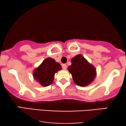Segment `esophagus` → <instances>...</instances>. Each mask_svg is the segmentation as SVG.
I'll list each match as a JSON object with an SVG mask.
<instances>
[{
    "instance_id": "esophagus-1",
    "label": "esophagus",
    "mask_w": 126,
    "mask_h": 126,
    "mask_svg": "<svg viewBox=\"0 0 126 126\" xmlns=\"http://www.w3.org/2000/svg\"><path fill=\"white\" fill-rule=\"evenodd\" d=\"M62 68L63 70H66L67 68V65L66 64H63L62 65Z\"/></svg>"
}]
</instances>
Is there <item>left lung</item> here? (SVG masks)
<instances>
[{
    "label": "left lung",
    "instance_id": "obj_1",
    "mask_svg": "<svg viewBox=\"0 0 126 126\" xmlns=\"http://www.w3.org/2000/svg\"><path fill=\"white\" fill-rule=\"evenodd\" d=\"M71 63L68 69L77 85L85 87L94 81L96 75L95 68L82 55H77L72 58Z\"/></svg>",
    "mask_w": 126,
    "mask_h": 126
}]
</instances>
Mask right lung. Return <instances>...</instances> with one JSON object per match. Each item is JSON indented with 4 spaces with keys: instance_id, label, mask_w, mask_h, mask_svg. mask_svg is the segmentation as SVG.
Instances as JSON below:
<instances>
[{
    "instance_id": "obj_1",
    "label": "right lung",
    "mask_w": 126,
    "mask_h": 126,
    "mask_svg": "<svg viewBox=\"0 0 126 126\" xmlns=\"http://www.w3.org/2000/svg\"><path fill=\"white\" fill-rule=\"evenodd\" d=\"M61 69V66L51 58H46L42 63L36 68L33 76L43 87H46L52 83L55 73Z\"/></svg>"
}]
</instances>
